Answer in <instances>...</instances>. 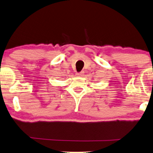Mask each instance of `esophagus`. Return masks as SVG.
Returning a JSON list of instances; mask_svg holds the SVG:
<instances>
[{"label": "esophagus", "instance_id": "1", "mask_svg": "<svg viewBox=\"0 0 153 153\" xmlns=\"http://www.w3.org/2000/svg\"><path fill=\"white\" fill-rule=\"evenodd\" d=\"M76 76H82V75H83V71H81V72H77L76 74Z\"/></svg>", "mask_w": 153, "mask_h": 153}]
</instances>
